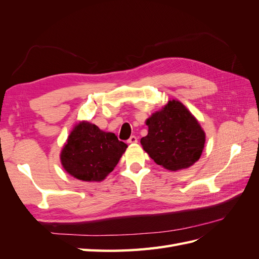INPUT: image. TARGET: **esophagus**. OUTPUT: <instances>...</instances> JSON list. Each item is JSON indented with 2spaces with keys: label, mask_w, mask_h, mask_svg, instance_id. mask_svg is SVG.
<instances>
[{
  "label": "esophagus",
  "mask_w": 259,
  "mask_h": 259,
  "mask_svg": "<svg viewBox=\"0 0 259 259\" xmlns=\"http://www.w3.org/2000/svg\"><path fill=\"white\" fill-rule=\"evenodd\" d=\"M127 143H130V144H135V143H137V137L136 136H131L130 138H128V140H127Z\"/></svg>",
  "instance_id": "obj_1"
}]
</instances>
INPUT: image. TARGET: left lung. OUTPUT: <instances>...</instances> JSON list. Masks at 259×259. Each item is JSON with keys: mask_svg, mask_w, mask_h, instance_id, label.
<instances>
[{"mask_svg": "<svg viewBox=\"0 0 259 259\" xmlns=\"http://www.w3.org/2000/svg\"><path fill=\"white\" fill-rule=\"evenodd\" d=\"M148 135L140 139L144 150L169 170L191 166L204 148L205 134L199 122L177 100H169L162 110L146 121Z\"/></svg>", "mask_w": 259, "mask_h": 259, "instance_id": "1", "label": "left lung"}]
</instances>
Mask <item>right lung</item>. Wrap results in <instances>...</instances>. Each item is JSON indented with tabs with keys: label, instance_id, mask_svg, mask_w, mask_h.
I'll return each mask as SVG.
<instances>
[{
	"label": "right lung",
	"instance_id": "obj_1",
	"mask_svg": "<svg viewBox=\"0 0 259 259\" xmlns=\"http://www.w3.org/2000/svg\"><path fill=\"white\" fill-rule=\"evenodd\" d=\"M127 145L113 133L82 122L69 135L61 151V164L68 173L84 182H100L119 163Z\"/></svg>",
	"mask_w": 259,
	"mask_h": 259
}]
</instances>
